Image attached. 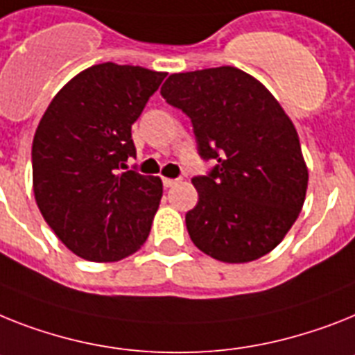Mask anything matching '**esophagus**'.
<instances>
[{
    "label": "esophagus",
    "mask_w": 355,
    "mask_h": 355,
    "mask_svg": "<svg viewBox=\"0 0 355 355\" xmlns=\"http://www.w3.org/2000/svg\"><path fill=\"white\" fill-rule=\"evenodd\" d=\"M178 183V180H171V178H163V184H165V189H171L174 184Z\"/></svg>",
    "instance_id": "esophagus-1"
}]
</instances>
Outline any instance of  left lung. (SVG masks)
I'll return each mask as SVG.
<instances>
[{
    "instance_id": "1",
    "label": "left lung",
    "mask_w": 355,
    "mask_h": 355,
    "mask_svg": "<svg viewBox=\"0 0 355 355\" xmlns=\"http://www.w3.org/2000/svg\"><path fill=\"white\" fill-rule=\"evenodd\" d=\"M161 96L190 118L199 157L216 163L192 178L199 199L184 223L196 247L225 263L274 250L309 184L297 132L276 98L236 67L172 74Z\"/></svg>"
}]
</instances>
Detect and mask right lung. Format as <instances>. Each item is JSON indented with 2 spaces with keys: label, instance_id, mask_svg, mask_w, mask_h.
I'll use <instances>...</instances> for the list:
<instances>
[{
  "label": "right lung",
  "instance_id": "obj_1",
  "mask_svg": "<svg viewBox=\"0 0 355 355\" xmlns=\"http://www.w3.org/2000/svg\"><path fill=\"white\" fill-rule=\"evenodd\" d=\"M165 72L101 63L55 94L32 141L34 196L76 256L118 261L141 248L159 207V178L125 165L136 157L132 123Z\"/></svg>",
  "mask_w": 355,
  "mask_h": 355
}]
</instances>
